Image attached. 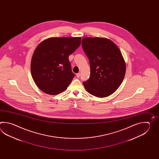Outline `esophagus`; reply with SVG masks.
<instances>
[{
	"label": "esophagus",
	"instance_id": "1",
	"mask_svg": "<svg viewBox=\"0 0 159 159\" xmlns=\"http://www.w3.org/2000/svg\"><path fill=\"white\" fill-rule=\"evenodd\" d=\"M76 75H77V78L80 77V76H81V73H77V74Z\"/></svg>",
	"mask_w": 159,
	"mask_h": 159
}]
</instances>
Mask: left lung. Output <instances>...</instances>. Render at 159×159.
Wrapping results in <instances>:
<instances>
[{
	"instance_id": "8db88e82",
	"label": "left lung",
	"mask_w": 159,
	"mask_h": 159,
	"mask_svg": "<svg viewBox=\"0 0 159 159\" xmlns=\"http://www.w3.org/2000/svg\"><path fill=\"white\" fill-rule=\"evenodd\" d=\"M82 47L90 66V76L83 84L89 93L98 98L115 92L125 74V62L118 46L103 37H84Z\"/></svg>"
}]
</instances>
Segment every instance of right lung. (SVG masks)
I'll list each match as a JSON object with an SVG mask.
<instances>
[{
	"label": "right lung",
	"instance_id": "1",
	"mask_svg": "<svg viewBox=\"0 0 159 159\" xmlns=\"http://www.w3.org/2000/svg\"><path fill=\"white\" fill-rule=\"evenodd\" d=\"M81 43V37H51L38 45L32 55L30 71L41 91L57 95L68 88L75 77L68 57Z\"/></svg>",
	"mask_w": 159,
	"mask_h": 159
}]
</instances>
